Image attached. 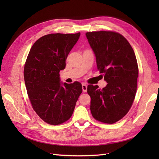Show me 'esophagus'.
<instances>
[{
  "label": "esophagus",
  "instance_id": "obj_1",
  "mask_svg": "<svg viewBox=\"0 0 159 159\" xmlns=\"http://www.w3.org/2000/svg\"><path fill=\"white\" fill-rule=\"evenodd\" d=\"M82 89H83V92H87V85L86 83H83L82 84Z\"/></svg>",
  "mask_w": 159,
  "mask_h": 159
}]
</instances>
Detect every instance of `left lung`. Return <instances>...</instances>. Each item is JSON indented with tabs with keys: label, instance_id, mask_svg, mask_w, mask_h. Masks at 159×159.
Segmentation results:
<instances>
[{
	"label": "left lung",
	"instance_id": "1",
	"mask_svg": "<svg viewBox=\"0 0 159 159\" xmlns=\"http://www.w3.org/2000/svg\"><path fill=\"white\" fill-rule=\"evenodd\" d=\"M98 70L108 83L102 89L87 86L90 110L101 122L113 124L126 116L135 97L139 74L135 54L124 36L113 31L86 33Z\"/></svg>",
	"mask_w": 159,
	"mask_h": 159
}]
</instances>
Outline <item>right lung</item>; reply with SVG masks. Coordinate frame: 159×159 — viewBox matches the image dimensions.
Here are the masks:
<instances>
[{
    "instance_id": "1",
    "label": "right lung",
    "mask_w": 159,
    "mask_h": 159,
    "mask_svg": "<svg viewBox=\"0 0 159 159\" xmlns=\"http://www.w3.org/2000/svg\"><path fill=\"white\" fill-rule=\"evenodd\" d=\"M80 33H55L42 37L31 47L24 78L33 109L45 122L59 125L68 120L82 93L79 82L61 81L59 72Z\"/></svg>"
}]
</instances>
